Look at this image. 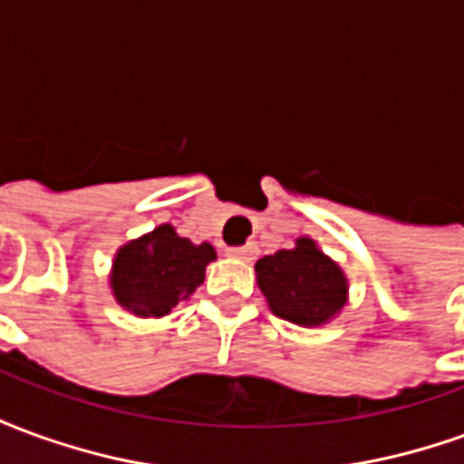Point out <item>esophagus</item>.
<instances>
[{
  "mask_svg": "<svg viewBox=\"0 0 464 464\" xmlns=\"http://www.w3.org/2000/svg\"><path fill=\"white\" fill-rule=\"evenodd\" d=\"M256 253H258L256 243H248V246L231 248V251H228V256H233V258H241V261H253V258H256Z\"/></svg>",
  "mask_w": 464,
  "mask_h": 464,
  "instance_id": "1",
  "label": "esophagus"
}]
</instances>
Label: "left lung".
<instances>
[{"label": "left lung", "mask_w": 464, "mask_h": 464, "mask_svg": "<svg viewBox=\"0 0 464 464\" xmlns=\"http://www.w3.org/2000/svg\"><path fill=\"white\" fill-rule=\"evenodd\" d=\"M258 288L278 318L303 328L333 321L348 303V278L313 238L303 236L288 251L256 263Z\"/></svg>", "instance_id": "1"}]
</instances>
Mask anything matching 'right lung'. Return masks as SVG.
Wrapping results in <instances>:
<instances>
[{"instance_id":"add662e5","label":"right lung","mask_w":464,"mask_h":464,"mask_svg":"<svg viewBox=\"0 0 464 464\" xmlns=\"http://www.w3.org/2000/svg\"><path fill=\"white\" fill-rule=\"evenodd\" d=\"M216 261L211 243H191L163 223L116 251L111 293L116 303L139 318H163L188 301Z\"/></svg>"}]
</instances>
